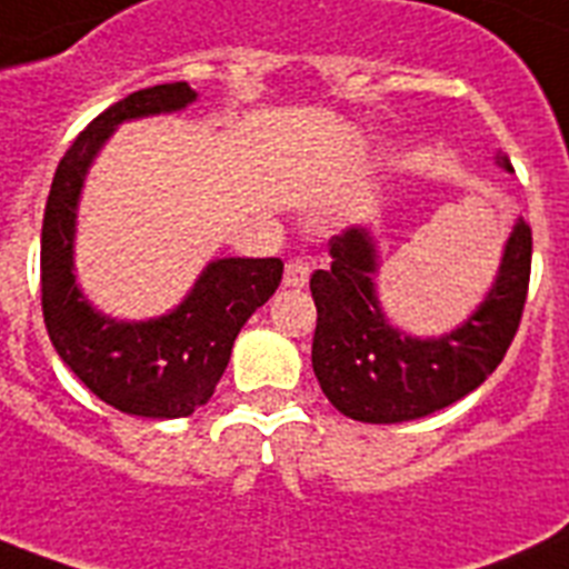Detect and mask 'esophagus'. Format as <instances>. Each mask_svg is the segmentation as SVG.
Here are the masks:
<instances>
[{"label":"esophagus","instance_id":"1","mask_svg":"<svg viewBox=\"0 0 569 569\" xmlns=\"http://www.w3.org/2000/svg\"><path fill=\"white\" fill-rule=\"evenodd\" d=\"M283 283L289 289H303L309 283V262L295 257V260L286 262V271H283Z\"/></svg>","mask_w":569,"mask_h":569}]
</instances>
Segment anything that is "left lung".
<instances>
[{
	"mask_svg": "<svg viewBox=\"0 0 569 569\" xmlns=\"http://www.w3.org/2000/svg\"><path fill=\"white\" fill-rule=\"evenodd\" d=\"M503 170H512L498 156ZM329 269L309 280L318 323L312 370L323 396L358 422L393 425L455 405L503 361L527 303L532 231L518 219L483 303L457 329L437 338L393 327L376 292L379 248L365 226L329 240Z\"/></svg>",
	"mask_w": 569,
	"mask_h": 569,
	"instance_id": "obj_1",
	"label": "left lung"
}]
</instances>
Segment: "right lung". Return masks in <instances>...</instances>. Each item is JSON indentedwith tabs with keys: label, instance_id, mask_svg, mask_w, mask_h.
Instances as JSON below:
<instances>
[{
	"label": "right lung",
	"instance_id": "obj_1",
	"mask_svg": "<svg viewBox=\"0 0 569 569\" xmlns=\"http://www.w3.org/2000/svg\"><path fill=\"white\" fill-rule=\"evenodd\" d=\"M196 100L188 83L138 89L100 112L66 150L42 217V318L57 356L112 408L150 419L190 417L217 390L242 323L274 295L277 257L211 260L184 300L150 321H118L89 303L74 277V231L94 156L123 121L181 112Z\"/></svg>",
	"mask_w": 569,
	"mask_h": 569
}]
</instances>
